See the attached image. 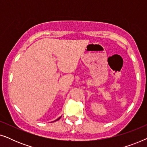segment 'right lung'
<instances>
[{"mask_svg": "<svg viewBox=\"0 0 147 147\" xmlns=\"http://www.w3.org/2000/svg\"><path fill=\"white\" fill-rule=\"evenodd\" d=\"M61 116H60V117H59V118H57V119H56V120H55V121H57V120H59L60 119V118H61Z\"/></svg>", "mask_w": 147, "mask_h": 147, "instance_id": "right-lung-1", "label": "right lung"}]
</instances>
